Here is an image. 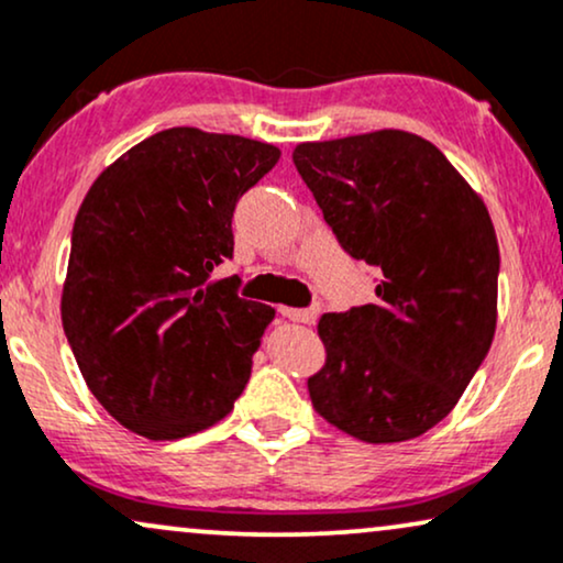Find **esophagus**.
<instances>
[{"mask_svg":"<svg viewBox=\"0 0 563 563\" xmlns=\"http://www.w3.org/2000/svg\"><path fill=\"white\" fill-rule=\"evenodd\" d=\"M280 314L288 317L294 322H303V324H314L317 317H320V303H311L307 309H290V307H280Z\"/></svg>","mask_w":563,"mask_h":563,"instance_id":"34e87169","label":"esophagus"}]
</instances>
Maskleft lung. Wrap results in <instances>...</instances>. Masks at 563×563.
Returning <instances> with one entry per match:
<instances>
[{
    "mask_svg": "<svg viewBox=\"0 0 563 563\" xmlns=\"http://www.w3.org/2000/svg\"><path fill=\"white\" fill-rule=\"evenodd\" d=\"M294 165L377 301L322 314L314 409L364 443L417 438L456 406L496 333L498 241L443 152L406 131L299 144Z\"/></svg>",
    "mask_w": 563,
    "mask_h": 563,
    "instance_id": "left-lung-1",
    "label": "left lung"
}]
</instances>
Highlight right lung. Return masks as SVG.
Wrapping results in <instances>:
<instances>
[{
  "label": "right lung",
  "instance_id": "obj_1",
  "mask_svg": "<svg viewBox=\"0 0 563 563\" xmlns=\"http://www.w3.org/2000/svg\"><path fill=\"white\" fill-rule=\"evenodd\" d=\"M280 159L243 135L170 128L93 180L78 209L63 328L80 375L123 428L175 440L220 422L252 377L275 309L212 283L233 212Z\"/></svg>",
  "mask_w": 563,
  "mask_h": 563
}]
</instances>
